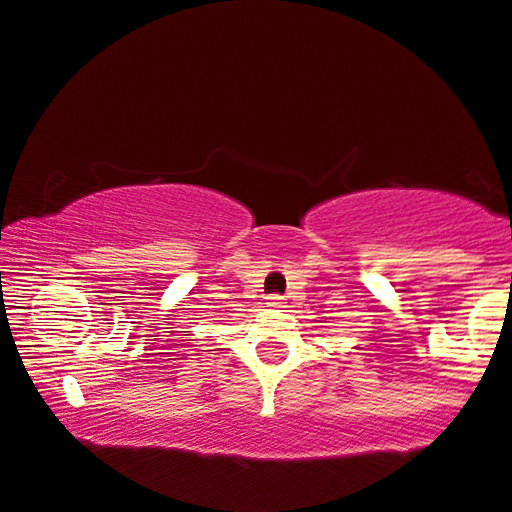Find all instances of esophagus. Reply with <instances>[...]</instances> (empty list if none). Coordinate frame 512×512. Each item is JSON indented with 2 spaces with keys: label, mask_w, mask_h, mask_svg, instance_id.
<instances>
[{
  "label": "esophagus",
  "mask_w": 512,
  "mask_h": 512,
  "mask_svg": "<svg viewBox=\"0 0 512 512\" xmlns=\"http://www.w3.org/2000/svg\"><path fill=\"white\" fill-rule=\"evenodd\" d=\"M268 303H270V305H280V303H282V296H277V294H275V296H270V301H268Z\"/></svg>",
  "instance_id": "esophagus-1"
}]
</instances>
